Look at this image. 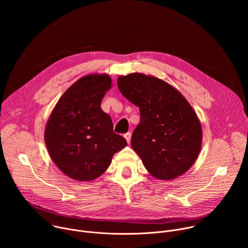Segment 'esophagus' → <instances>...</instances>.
I'll return each instance as SVG.
<instances>
[{
    "label": "esophagus",
    "mask_w": 248,
    "mask_h": 248,
    "mask_svg": "<svg viewBox=\"0 0 248 248\" xmlns=\"http://www.w3.org/2000/svg\"><path fill=\"white\" fill-rule=\"evenodd\" d=\"M124 138L126 140L127 143H130V139H131V133L130 132H127L124 134Z\"/></svg>",
    "instance_id": "esophagus-1"
}]
</instances>
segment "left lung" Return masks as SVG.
Segmentation results:
<instances>
[{
	"mask_svg": "<svg viewBox=\"0 0 248 248\" xmlns=\"http://www.w3.org/2000/svg\"><path fill=\"white\" fill-rule=\"evenodd\" d=\"M118 87L139 108L131 146L149 173L170 181L186 172L202 144L201 124L187 100L166 81L139 73L119 77Z\"/></svg>",
	"mask_w": 248,
	"mask_h": 248,
	"instance_id": "1",
	"label": "left lung"
}]
</instances>
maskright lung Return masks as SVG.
<instances>
[{"label": "right lung", "mask_w": 248, "mask_h": 248, "mask_svg": "<svg viewBox=\"0 0 248 248\" xmlns=\"http://www.w3.org/2000/svg\"><path fill=\"white\" fill-rule=\"evenodd\" d=\"M112 87L108 75L79 78L60 98L45 127L49 155L68 178L90 182L111 165L126 140L113 131L111 117L102 111L101 101Z\"/></svg>", "instance_id": "1"}]
</instances>
